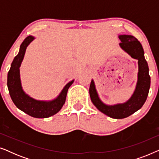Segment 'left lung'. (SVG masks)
Instances as JSON below:
<instances>
[{"label": "left lung", "instance_id": "1", "mask_svg": "<svg viewBox=\"0 0 159 159\" xmlns=\"http://www.w3.org/2000/svg\"><path fill=\"white\" fill-rule=\"evenodd\" d=\"M121 43L119 46L132 58L138 61V73L135 90L130 98L123 103L107 105L101 101L95 89L93 80L91 81L90 96L91 101L100 111L113 119H124L134 114L146 101L151 86L149 68L144 56V51L141 43L134 36L129 34L119 35Z\"/></svg>", "mask_w": 159, "mask_h": 159}]
</instances>
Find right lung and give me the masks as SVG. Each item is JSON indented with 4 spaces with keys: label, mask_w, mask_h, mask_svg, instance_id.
Listing matches in <instances>:
<instances>
[{
    "label": "right lung",
    "mask_w": 159,
    "mask_h": 159,
    "mask_svg": "<svg viewBox=\"0 0 159 159\" xmlns=\"http://www.w3.org/2000/svg\"><path fill=\"white\" fill-rule=\"evenodd\" d=\"M34 39L33 36H28L21 44L19 53L13 60L8 73L7 85L10 96L19 109L34 118H48L57 114L61 109L66 101L67 92L69 87L74 82V80L68 82L60 94L51 101H38L34 99L23 90L19 67L23 61L27 47Z\"/></svg>",
    "instance_id": "1"
}]
</instances>
